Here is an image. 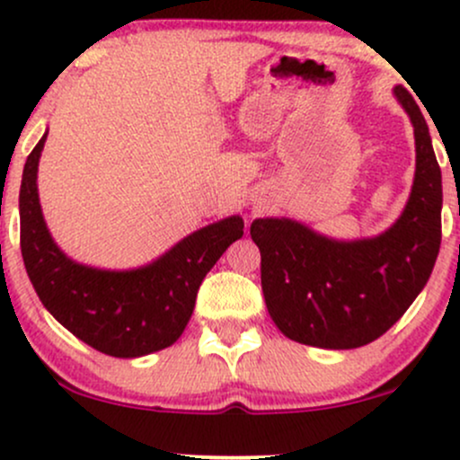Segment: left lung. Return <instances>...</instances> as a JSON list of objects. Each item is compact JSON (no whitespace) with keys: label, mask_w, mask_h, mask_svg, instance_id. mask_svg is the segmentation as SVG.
Instances as JSON below:
<instances>
[{"label":"left lung","mask_w":460,"mask_h":460,"mask_svg":"<svg viewBox=\"0 0 460 460\" xmlns=\"http://www.w3.org/2000/svg\"><path fill=\"white\" fill-rule=\"evenodd\" d=\"M395 97L415 131V181L392 229L337 242L288 218H257L261 289L274 324L298 344L348 350L378 340L424 289L441 246V168L420 105L406 88Z\"/></svg>","instance_id":"8db88e82"}]
</instances>
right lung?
Listing matches in <instances>:
<instances>
[{
  "label": "right lung",
  "mask_w": 460,
  "mask_h": 460,
  "mask_svg": "<svg viewBox=\"0 0 460 460\" xmlns=\"http://www.w3.org/2000/svg\"><path fill=\"white\" fill-rule=\"evenodd\" d=\"M45 138L28 155L19 192L21 255L40 303L103 355L134 358L175 344L192 315L200 281L244 235V220L231 216L203 226L138 270L82 266L54 244L40 212L36 172Z\"/></svg>",
  "instance_id": "add662e5"
}]
</instances>
